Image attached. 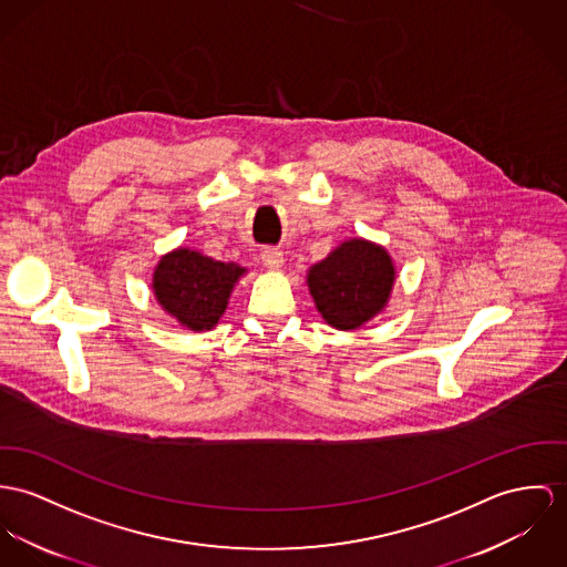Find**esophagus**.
<instances>
[{
    "instance_id": "34e87169",
    "label": "esophagus",
    "mask_w": 567,
    "mask_h": 567,
    "mask_svg": "<svg viewBox=\"0 0 567 567\" xmlns=\"http://www.w3.org/2000/svg\"><path fill=\"white\" fill-rule=\"evenodd\" d=\"M262 265L271 271L280 269L282 262H285V255L280 250H274V248H265L261 252Z\"/></svg>"
}]
</instances>
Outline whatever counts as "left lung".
<instances>
[{
    "instance_id": "left-lung-1",
    "label": "left lung",
    "mask_w": 567,
    "mask_h": 567,
    "mask_svg": "<svg viewBox=\"0 0 567 567\" xmlns=\"http://www.w3.org/2000/svg\"><path fill=\"white\" fill-rule=\"evenodd\" d=\"M396 267L375 241L351 237L306 271L308 293L323 321L337 330H358L391 302Z\"/></svg>"
}]
</instances>
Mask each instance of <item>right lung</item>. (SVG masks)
<instances>
[{
  "label": "right lung",
  "mask_w": 567,
  "mask_h": 567,
  "mask_svg": "<svg viewBox=\"0 0 567 567\" xmlns=\"http://www.w3.org/2000/svg\"><path fill=\"white\" fill-rule=\"evenodd\" d=\"M248 274L237 262L214 261L212 257L175 248L153 269V296L166 315L192 332L214 330L226 312L235 285Z\"/></svg>",
  "instance_id": "right-lung-1"
}]
</instances>
